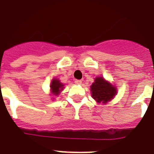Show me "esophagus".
<instances>
[{
	"mask_svg": "<svg viewBox=\"0 0 154 154\" xmlns=\"http://www.w3.org/2000/svg\"><path fill=\"white\" fill-rule=\"evenodd\" d=\"M75 83L76 85H81L82 83V82L81 81V80H75Z\"/></svg>",
	"mask_w": 154,
	"mask_h": 154,
	"instance_id": "esophagus-1",
	"label": "esophagus"
}]
</instances>
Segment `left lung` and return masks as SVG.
Here are the masks:
<instances>
[{
    "label": "left lung",
    "instance_id": "1",
    "mask_svg": "<svg viewBox=\"0 0 154 154\" xmlns=\"http://www.w3.org/2000/svg\"><path fill=\"white\" fill-rule=\"evenodd\" d=\"M91 96L97 102L107 103L111 101L115 94L116 88L105 81L102 77H97L91 86Z\"/></svg>",
    "mask_w": 154,
    "mask_h": 154
}]
</instances>
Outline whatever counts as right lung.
Here are the masks:
<instances>
[{"instance_id":"1","label":"right lung","mask_w":154,"mask_h":154,"mask_svg":"<svg viewBox=\"0 0 154 154\" xmlns=\"http://www.w3.org/2000/svg\"><path fill=\"white\" fill-rule=\"evenodd\" d=\"M50 88H51V91L53 95H58V94H60V93L63 90V85L60 82V80L55 79H54L52 81Z\"/></svg>"}]
</instances>
